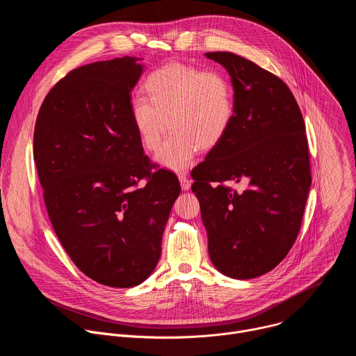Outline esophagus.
I'll return each mask as SVG.
<instances>
[{"label": "esophagus", "instance_id": "1", "mask_svg": "<svg viewBox=\"0 0 356 356\" xmlns=\"http://www.w3.org/2000/svg\"><path fill=\"white\" fill-rule=\"evenodd\" d=\"M179 181H180L181 190H184V191L190 190V187H191V180H188V177H187L186 175H180V176H179Z\"/></svg>", "mask_w": 356, "mask_h": 356}]
</instances>
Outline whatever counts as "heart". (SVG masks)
Wrapping results in <instances>:
<instances>
[{
  "label": "heart",
  "instance_id": "b5f03b06",
  "mask_svg": "<svg viewBox=\"0 0 356 356\" xmlns=\"http://www.w3.org/2000/svg\"><path fill=\"white\" fill-rule=\"evenodd\" d=\"M145 95L131 99V118L142 145L156 150L155 161L172 172H184L197 150L217 146L234 118V90L220 72L170 63L152 72L145 80Z\"/></svg>",
  "mask_w": 356,
  "mask_h": 356
}]
</instances>
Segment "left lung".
I'll return each instance as SVG.
<instances>
[{"instance_id": "obj_1", "label": "left lung", "mask_w": 356, "mask_h": 356, "mask_svg": "<svg viewBox=\"0 0 356 356\" xmlns=\"http://www.w3.org/2000/svg\"><path fill=\"white\" fill-rule=\"evenodd\" d=\"M206 58L228 72L235 108L224 139L195 168L191 190L213 265L246 280L275 269L298 235L312 186L306 125L279 77L231 52ZM241 179L248 183L242 193L225 186Z\"/></svg>"}]
</instances>
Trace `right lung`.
Masks as SVG:
<instances>
[{
	"label": "right lung",
	"instance_id": "1",
	"mask_svg": "<svg viewBox=\"0 0 356 356\" xmlns=\"http://www.w3.org/2000/svg\"><path fill=\"white\" fill-rule=\"evenodd\" d=\"M142 72L129 56L72 70L47 92L33 134V161L60 243L86 276L121 289L155 270L180 194L172 172L152 170L131 118Z\"/></svg>",
	"mask_w": 356,
	"mask_h": 356
}]
</instances>
